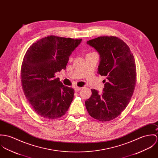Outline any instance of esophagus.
<instances>
[{"instance_id": "obj_1", "label": "esophagus", "mask_w": 158, "mask_h": 158, "mask_svg": "<svg viewBox=\"0 0 158 158\" xmlns=\"http://www.w3.org/2000/svg\"><path fill=\"white\" fill-rule=\"evenodd\" d=\"M82 88L75 87V88H74V89H75V91H76V92H79V91H81V90L82 89Z\"/></svg>"}]
</instances>
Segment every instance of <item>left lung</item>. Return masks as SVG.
<instances>
[{"mask_svg": "<svg viewBox=\"0 0 158 158\" xmlns=\"http://www.w3.org/2000/svg\"><path fill=\"white\" fill-rule=\"evenodd\" d=\"M100 55L98 73L105 76L103 93L91 89L85 101L89 114L102 122L117 118L128 104L136 82L134 56L129 47L115 36H101L87 42Z\"/></svg>", "mask_w": 158, "mask_h": 158, "instance_id": "obj_1", "label": "left lung"}]
</instances>
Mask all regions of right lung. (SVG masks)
Returning a JSON list of instances; mask_svg holds the SVG:
<instances>
[{"label": "right lung", "mask_w": 158, "mask_h": 158, "mask_svg": "<svg viewBox=\"0 0 158 158\" xmlns=\"http://www.w3.org/2000/svg\"><path fill=\"white\" fill-rule=\"evenodd\" d=\"M81 39L50 35L33 44L25 54L21 69V82L28 102L39 116L57 119L68 111L74 90L55 78L65 70L72 52Z\"/></svg>", "instance_id": "right-lung-1"}]
</instances>
